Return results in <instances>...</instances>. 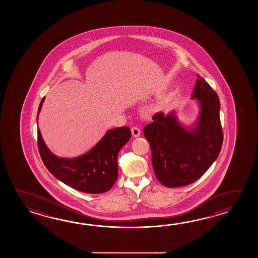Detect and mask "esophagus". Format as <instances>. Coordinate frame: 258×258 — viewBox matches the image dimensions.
Returning a JSON list of instances; mask_svg holds the SVG:
<instances>
[{
  "label": "esophagus",
  "mask_w": 258,
  "mask_h": 258,
  "mask_svg": "<svg viewBox=\"0 0 258 258\" xmlns=\"http://www.w3.org/2000/svg\"><path fill=\"white\" fill-rule=\"evenodd\" d=\"M132 135L134 137H138L141 134V130L138 128V127H132L131 128Z\"/></svg>",
  "instance_id": "34e87169"
}]
</instances>
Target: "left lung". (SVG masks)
I'll use <instances>...</instances> for the list:
<instances>
[{"label":"left lung","mask_w":258,"mask_h":258,"mask_svg":"<svg viewBox=\"0 0 258 258\" xmlns=\"http://www.w3.org/2000/svg\"><path fill=\"white\" fill-rule=\"evenodd\" d=\"M192 99H198L200 114L190 130L181 126L173 112H158L144 128L150 144L157 179L166 187L184 186L198 180L219 157L223 143L219 97L198 75Z\"/></svg>","instance_id":"left-lung-1"}]
</instances>
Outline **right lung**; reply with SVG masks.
<instances>
[{
	"label": "right lung",
	"mask_w": 258,
	"mask_h": 258,
	"mask_svg": "<svg viewBox=\"0 0 258 258\" xmlns=\"http://www.w3.org/2000/svg\"><path fill=\"white\" fill-rule=\"evenodd\" d=\"M41 99L39 113L43 104ZM131 138L128 126L118 127L106 133L91 150L75 159L58 158L45 145L38 129V146L44 165L52 175L66 185L88 194L108 192L118 178L117 157Z\"/></svg>",
	"instance_id": "right-lung-1"
}]
</instances>
